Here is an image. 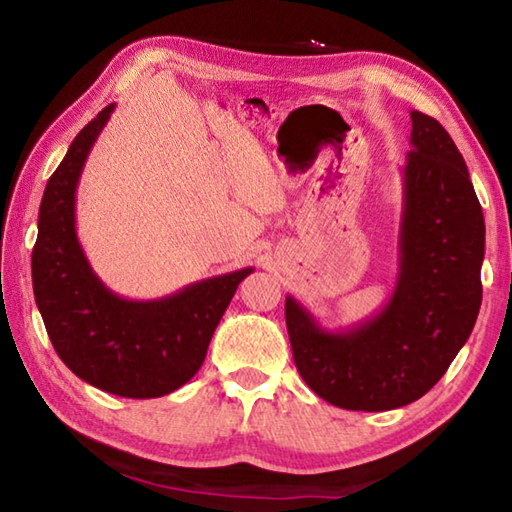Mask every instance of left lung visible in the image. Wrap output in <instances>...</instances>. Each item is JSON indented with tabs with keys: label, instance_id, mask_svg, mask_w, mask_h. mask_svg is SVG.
<instances>
[{
	"label": "left lung",
	"instance_id": "8db88e82",
	"mask_svg": "<svg viewBox=\"0 0 512 512\" xmlns=\"http://www.w3.org/2000/svg\"><path fill=\"white\" fill-rule=\"evenodd\" d=\"M402 167L400 266L384 309L325 329L287 296L293 361L307 386L348 411L411 404L445 375L481 309L485 223L461 151L443 126L411 110Z\"/></svg>",
	"mask_w": 512,
	"mask_h": 512
}]
</instances>
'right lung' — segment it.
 <instances>
[{
	"label": "right lung",
	"instance_id": "1",
	"mask_svg": "<svg viewBox=\"0 0 512 512\" xmlns=\"http://www.w3.org/2000/svg\"><path fill=\"white\" fill-rule=\"evenodd\" d=\"M112 110L115 103L76 135L45 187L31 255L33 296L51 345L76 377L112 395L146 400L169 395L196 375L216 325L253 268L207 277L158 300L121 298L99 280L76 235V187Z\"/></svg>",
	"mask_w": 512,
	"mask_h": 512
}]
</instances>
